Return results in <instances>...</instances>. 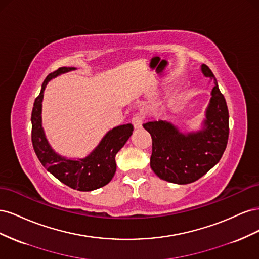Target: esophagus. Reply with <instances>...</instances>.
<instances>
[{
    "label": "esophagus",
    "mask_w": 259,
    "mask_h": 259,
    "mask_svg": "<svg viewBox=\"0 0 259 259\" xmlns=\"http://www.w3.org/2000/svg\"><path fill=\"white\" fill-rule=\"evenodd\" d=\"M132 123L134 125L135 128H142L143 127V117L140 114H135L132 119Z\"/></svg>",
    "instance_id": "esophagus-1"
}]
</instances>
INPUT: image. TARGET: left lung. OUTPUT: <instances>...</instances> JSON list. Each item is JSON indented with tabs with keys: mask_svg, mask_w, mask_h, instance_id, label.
I'll return each mask as SVG.
<instances>
[{
	"mask_svg": "<svg viewBox=\"0 0 259 259\" xmlns=\"http://www.w3.org/2000/svg\"><path fill=\"white\" fill-rule=\"evenodd\" d=\"M201 71L215 86L202 127L184 133L166 121L144 124L152 138L150 166L156 176L178 185L190 184L205 175L222 159L229 136V112L216 77L206 65Z\"/></svg>",
	"mask_w": 259,
	"mask_h": 259,
	"instance_id": "1",
	"label": "left lung"
}]
</instances>
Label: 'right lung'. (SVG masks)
<instances>
[{
	"label": "right lung",
	"mask_w": 259,
	"mask_h": 259,
	"mask_svg": "<svg viewBox=\"0 0 259 259\" xmlns=\"http://www.w3.org/2000/svg\"><path fill=\"white\" fill-rule=\"evenodd\" d=\"M75 70L74 67H61L50 73L42 84L40 95L33 104L32 145L42 165L61 183L79 191H92L106 186L116 170L115 155L127 142L134 127L131 123L113 127L100 140L98 146L83 159H70L58 154L51 147L42 126V101L48 83L60 74Z\"/></svg>",
	"instance_id": "1"
}]
</instances>
